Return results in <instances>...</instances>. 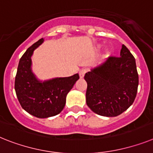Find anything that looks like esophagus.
Here are the masks:
<instances>
[{"label":"esophagus","mask_w":153,"mask_h":153,"mask_svg":"<svg viewBox=\"0 0 153 153\" xmlns=\"http://www.w3.org/2000/svg\"><path fill=\"white\" fill-rule=\"evenodd\" d=\"M87 72V69H82V70H81L80 71H79V76H80L81 79H83L85 76V73Z\"/></svg>","instance_id":"obj_1"}]
</instances>
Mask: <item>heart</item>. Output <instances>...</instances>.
<instances>
[{
  "mask_svg": "<svg viewBox=\"0 0 153 153\" xmlns=\"http://www.w3.org/2000/svg\"><path fill=\"white\" fill-rule=\"evenodd\" d=\"M97 47H98V48H100V47H101V45H100V44L97 45ZM108 53H109V51H106V54H108Z\"/></svg>",
  "mask_w": 153,
  "mask_h": 153,
  "instance_id": "1",
  "label": "heart"
}]
</instances>
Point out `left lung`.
Returning <instances> with one entry per match:
<instances>
[{
	"label": "left lung",
	"instance_id": "obj_1",
	"mask_svg": "<svg viewBox=\"0 0 153 153\" xmlns=\"http://www.w3.org/2000/svg\"><path fill=\"white\" fill-rule=\"evenodd\" d=\"M84 79L87 82L86 103L98 115L117 117L134 101L138 74L135 59L124 45L120 57H109L91 68Z\"/></svg>",
	"mask_w": 153,
	"mask_h": 153
}]
</instances>
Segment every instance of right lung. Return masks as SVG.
<instances>
[{
  "label": "right lung",
  "mask_w": 153,
  "mask_h": 153,
  "mask_svg": "<svg viewBox=\"0 0 153 153\" xmlns=\"http://www.w3.org/2000/svg\"><path fill=\"white\" fill-rule=\"evenodd\" d=\"M43 42L42 38L27 49L19 61L15 81V92L22 107L38 118L60 114L66 103L67 95L79 79V74L44 81L38 79L32 68V56Z\"/></svg>",
  "instance_id": "1"
}]
</instances>
